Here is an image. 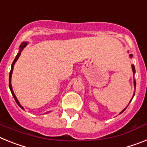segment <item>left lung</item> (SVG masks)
<instances>
[{"label":"left lung","mask_w":147,"mask_h":147,"mask_svg":"<svg viewBox=\"0 0 147 147\" xmlns=\"http://www.w3.org/2000/svg\"><path fill=\"white\" fill-rule=\"evenodd\" d=\"M129 57H130L132 58V54H129ZM132 71H133V74H135V73H136V69H135V66L133 65H132ZM136 80H134V87H135V88H136ZM134 96H135V93H134V94H133V96H132V98L134 97ZM132 99H131V101H132ZM131 101H130V102H131ZM126 110V108H124V110H122L121 112L120 113V114L124 112V110Z\"/></svg>","instance_id":"1"}]
</instances>
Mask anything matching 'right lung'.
Listing matches in <instances>:
<instances>
[{
    "mask_svg": "<svg viewBox=\"0 0 147 147\" xmlns=\"http://www.w3.org/2000/svg\"><path fill=\"white\" fill-rule=\"evenodd\" d=\"M27 44H28V42H22L21 45H20V48H19V49H20V51H19V52L18 53V54H17V56H16V57H15V59H14V61H13V62H12V64H11V71H10V73H9V89H10V90H11V94H12L13 97H14V98H15L16 103L18 104V105H19V107H20V108L23 109V110H24V108H23V107H22L21 105H20V102H19V101H18V98H17L16 96H15V93H14V91H13L12 88H11V74H12L13 68H14V65H15V62H16V61L18 60V58H19V57H20V54H21V51H23V49H24V48H25ZM49 112H50V111H49Z\"/></svg>",
    "mask_w": 147,
    "mask_h": 147,
    "instance_id": "add662e5",
    "label": "right lung"
}]
</instances>
